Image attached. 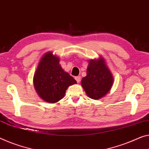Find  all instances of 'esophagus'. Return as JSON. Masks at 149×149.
Wrapping results in <instances>:
<instances>
[{
    "label": "esophagus",
    "instance_id": "esophagus-1",
    "mask_svg": "<svg viewBox=\"0 0 149 149\" xmlns=\"http://www.w3.org/2000/svg\"><path fill=\"white\" fill-rule=\"evenodd\" d=\"M74 79H75V80H76L78 83H79V82H81V77H79V76L75 77Z\"/></svg>",
    "mask_w": 149,
    "mask_h": 149
}]
</instances>
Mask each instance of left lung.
<instances>
[{"label":"left lung","mask_w":149,"mask_h":149,"mask_svg":"<svg viewBox=\"0 0 149 149\" xmlns=\"http://www.w3.org/2000/svg\"><path fill=\"white\" fill-rule=\"evenodd\" d=\"M113 83V76L103 57L88 61L86 76L82 79L81 85L89 98L98 100L106 96Z\"/></svg>","instance_id":"8db88e82"}]
</instances>
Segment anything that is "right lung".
<instances>
[{
  "instance_id": "obj_1",
  "label": "right lung",
  "mask_w": 149,
  "mask_h": 149,
  "mask_svg": "<svg viewBox=\"0 0 149 149\" xmlns=\"http://www.w3.org/2000/svg\"><path fill=\"white\" fill-rule=\"evenodd\" d=\"M60 58L47 52L40 58L34 74V87L41 99L55 103L61 100L68 87L76 84L72 77L65 72L59 64Z\"/></svg>"
}]
</instances>
